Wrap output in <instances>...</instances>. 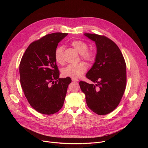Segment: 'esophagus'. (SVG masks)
<instances>
[{
  "mask_svg": "<svg viewBox=\"0 0 148 148\" xmlns=\"http://www.w3.org/2000/svg\"><path fill=\"white\" fill-rule=\"evenodd\" d=\"M72 81H74V82H78V79H77V78H72Z\"/></svg>",
  "mask_w": 148,
  "mask_h": 148,
  "instance_id": "1",
  "label": "esophagus"
}]
</instances>
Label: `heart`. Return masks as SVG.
I'll return each mask as SVG.
<instances>
[{"mask_svg": "<svg viewBox=\"0 0 148 148\" xmlns=\"http://www.w3.org/2000/svg\"><path fill=\"white\" fill-rule=\"evenodd\" d=\"M71 46L80 54L81 58L89 64L93 63L96 58L95 52L91 49H88V45L86 42L75 40L71 43ZM64 48L58 46L54 51V59L58 64H64L63 58ZM87 70V66L84 62H79L77 64H70L62 69L61 74L64 77H71L77 78L81 77Z\"/></svg>", "mask_w": 148, "mask_h": 148, "instance_id": "1", "label": "heart"}]
</instances>
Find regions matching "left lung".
I'll return each mask as SVG.
<instances>
[{"instance_id":"1","label":"left lung","mask_w":148,"mask_h":148,"mask_svg":"<svg viewBox=\"0 0 148 148\" xmlns=\"http://www.w3.org/2000/svg\"><path fill=\"white\" fill-rule=\"evenodd\" d=\"M97 48L95 61L86 77L96 84L79 81L88 108L99 115L113 111L126 88V71L123 56L114 42L105 36L86 33Z\"/></svg>"}]
</instances>
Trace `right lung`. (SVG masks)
Returning <instances> with one entry per match:
<instances>
[{"label": "right lung", "mask_w": 148, "mask_h": 148, "mask_svg": "<svg viewBox=\"0 0 148 148\" xmlns=\"http://www.w3.org/2000/svg\"><path fill=\"white\" fill-rule=\"evenodd\" d=\"M67 34L54 33L32 42L20 61L21 86L31 107L42 114H53L62 108L71 82L70 77L59 78L54 59L58 43Z\"/></svg>", "instance_id": "right-lung-1"}]
</instances>
